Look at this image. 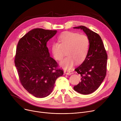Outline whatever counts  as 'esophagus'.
I'll return each mask as SVG.
<instances>
[{"label":"esophagus","mask_w":121,"mask_h":121,"mask_svg":"<svg viewBox=\"0 0 121 121\" xmlns=\"http://www.w3.org/2000/svg\"><path fill=\"white\" fill-rule=\"evenodd\" d=\"M64 73H65L66 75H71L73 74V72L72 71L67 70V71H64Z\"/></svg>","instance_id":"obj_1"}]
</instances>
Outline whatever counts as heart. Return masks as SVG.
<instances>
[{
	"label": "heart",
	"instance_id": "obj_1",
	"mask_svg": "<svg viewBox=\"0 0 121 121\" xmlns=\"http://www.w3.org/2000/svg\"><path fill=\"white\" fill-rule=\"evenodd\" d=\"M59 43H55L51 45V51L54 58L61 61L65 55L68 56L60 63V66L65 70H69L78 63L83 62L87 56L90 40L85 35L65 31L58 39Z\"/></svg>",
	"mask_w": 121,
	"mask_h": 121
}]
</instances>
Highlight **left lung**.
Listing matches in <instances>:
<instances>
[{
    "label": "left lung",
    "mask_w": 121,
    "mask_h": 121,
    "mask_svg": "<svg viewBox=\"0 0 121 121\" xmlns=\"http://www.w3.org/2000/svg\"><path fill=\"white\" fill-rule=\"evenodd\" d=\"M73 29L82 30L90 40V48L86 59L75 69L82 78L81 82L74 86L73 89L81 94H89L97 90L106 76L107 54L98 34L83 26Z\"/></svg>",
    "instance_id": "1"
}]
</instances>
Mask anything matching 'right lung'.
I'll list each match as a JSON object with an SVG mask.
<instances>
[{"instance_id":"right-lung-1","label":"right lung","mask_w":121,"mask_h":121,"mask_svg":"<svg viewBox=\"0 0 121 121\" xmlns=\"http://www.w3.org/2000/svg\"><path fill=\"white\" fill-rule=\"evenodd\" d=\"M57 30L35 29L21 39L15 58L19 79L23 87L38 98L49 95L57 78L63 71L57 69L58 64L50 56L48 41Z\"/></svg>"}]
</instances>
